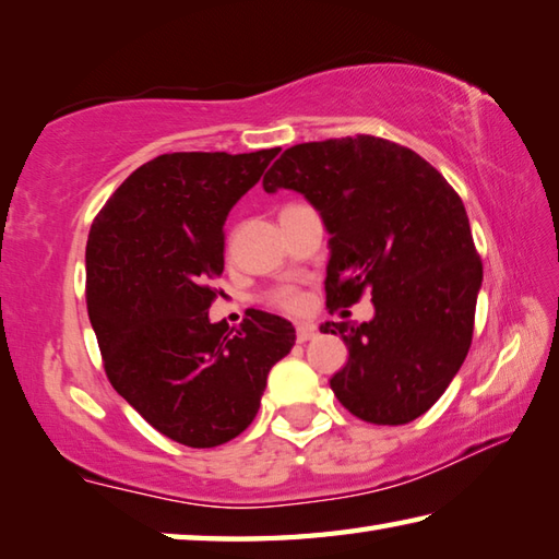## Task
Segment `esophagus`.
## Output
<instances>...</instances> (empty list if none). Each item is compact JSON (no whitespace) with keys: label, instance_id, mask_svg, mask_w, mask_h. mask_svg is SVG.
<instances>
[{"label":"esophagus","instance_id":"1","mask_svg":"<svg viewBox=\"0 0 559 559\" xmlns=\"http://www.w3.org/2000/svg\"><path fill=\"white\" fill-rule=\"evenodd\" d=\"M318 335V328L310 325V323H302L296 328V337L298 343H308V340H313Z\"/></svg>","mask_w":559,"mask_h":559}]
</instances>
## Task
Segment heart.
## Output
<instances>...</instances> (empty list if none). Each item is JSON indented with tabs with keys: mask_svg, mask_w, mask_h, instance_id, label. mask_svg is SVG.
Wrapping results in <instances>:
<instances>
[{
	"mask_svg": "<svg viewBox=\"0 0 559 559\" xmlns=\"http://www.w3.org/2000/svg\"><path fill=\"white\" fill-rule=\"evenodd\" d=\"M271 302H273V306L283 308V310H300V306H302V296H300V290H298V288L286 286V288H278L276 293H273V296H271Z\"/></svg>",
	"mask_w": 559,
	"mask_h": 559,
	"instance_id": "b5f03b06",
	"label": "heart"
}]
</instances>
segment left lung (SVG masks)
I'll list each match as a JSON object with an SVG mask.
<instances>
[{
	"instance_id": "obj_1",
	"label": "left lung",
	"mask_w": 559,
	"mask_h": 559,
	"mask_svg": "<svg viewBox=\"0 0 559 559\" xmlns=\"http://www.w3.org/2000/svg\"><path fill=\"white\" fill-rule=\"evenodd\" d=\"M296 189L330 231L328 308L370 290V323H325L345 340L340 404L370 424H409L461 370L484 266L461 197L427 159L374 135L293 145L263 177Z\"/></svg>"
}]
</instances>
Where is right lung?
Segmentation results:
<instances>
[{"label": "right lung", "mask_w": 559, "mask_h": 559, "mask_svg": "<svg viewBox=\"0 0 559 559\" xmlns=\"http://www.w3.org/2000/svg\"><path fill=\"white\" fill-rule=\"evenodd\" d=\"M276 155H159L91 226L86 302L108 380L150 427L185 447L239 437L271 367L296 343L288 320L263 310H249L239 330L210 320L226 216Z\"/></svg>", "instance_id": "right-lung-1"}]
</instances>
